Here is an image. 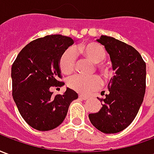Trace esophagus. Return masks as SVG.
<instances>
[{
    "mask_svg": "<svg viewBox=\"0 0 154 154\" xmlns=\"http://www.w3.org/2000/svg\"><path fill=\"white\" fill-rule=\"evenodd\" d=\"M78 97H79V98H80V99H82V100H87V99H88V97H86V96H84V95H79V96H78Z\"/></svg>",
    "mask_w": 154,
    "mask_h": 154,
    "instance_id": "esophagus-1",
    "label": "esophagus"
}]
</instances>
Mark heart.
<instances>
[{"mask_svg": "<svg viewBox=\"0 0 154 154\" xmlns=\"http://www.w3.org/2000/svg\"><path fill=\"white\" fill-rule=\"evenodd\" d=\"M80 52L85 57L94 63H100L106 57L104 48L97 43L82 44L75 48H67L59 57V68L64 74H70L74 70L77 56L76 52ZM100 69L103 71L106 68L101 64H98ZM67 84L71 89L80 93L89 94L98 89L101 85L100 77L97 76H83L75 74L67 80Z\"/></svg>", "mask_w": 154, "mask_h": 154, "instance_id": "b5f03b06", "label": "heart"}]
</instances>
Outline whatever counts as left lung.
I'll return each mask as SVG.
<instances>
[{
    "mask_svg": "<svg viewBox=\"0 0 154 154\" xmlns=\"http://www.w3.org/2000/svg\"><path fill=\"white\" fill-rule=\"evenodd\" d=\"M97 41L105 46L110 55L116 75L108 84L106 98L99 99L102 102L101 109L88 116L98 130L116 134L132 123L142 105L146 88V64L134 48L122 41L106 35Z\"/></svg>",
    "mask_w": 154,
    "mask_h": 154,
    "instance_id": "left-lung-1",
    "label": "left lung"
}]
</instances>
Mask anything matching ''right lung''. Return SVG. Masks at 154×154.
Returning <instances> with one entry per match:
<instances>
[{
	"instance_id": "add662e5",
	"label": "right lung",
	"mask_w": 154,
	"mask_h": 154,
	"mask_svg": "<svg viewBox=\"0 0 154 154\" xmlns=\"http://www.w3.org/2000/svg\"><path fill=\"white\" fill-rule=\"evenodd\" d=\"M70 37L47 35L23 48L11 67L12 96L25 122L39 131L60 125L77 93L67 87L63 95L53 96L51 87H62L59 57L73 44Z\"/></svg>"
}]
</instances>
